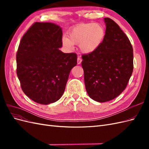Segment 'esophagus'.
I'll list each match as a JSON object with an SVG mask.
<instances>
[{"instance_id": "1", "label": "esophagus", "mask_w": 149, "mask_h": 149, "mask_svg": "<svg viewBox=\"0 0 149 149\" xmlns=\"http://www.w3.org/2000/svg\"><path fill=\"white\" fill-rule=\"evenodd\" d=\"M81 61H82L81 58L80 57H78V59H77V63H78V65H80L81 63Z\"/></svg>"}]
</instances>
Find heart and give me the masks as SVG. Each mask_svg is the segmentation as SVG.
I'll return each mask as SVG.
<instances>
[{
    "label": "heart",
    "mask_w": 149,
    "mask_h": 149,
    "mask_svg": "<svg viewBox=\"0 0 149 149\" xmlns=\"http://www.w3.org/2000/svg\"><path fill=\"white\" fill-rule=\"evenodd\" d=\"M104 37L105 30L102 25L86 23L74 26L68 33V38H63L62 42L68 49H71L75 45H79L82 53L90 54L100 47Z\"/></svg>",
    "instance_id": "1"
}]
</instances>
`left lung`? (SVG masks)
Segmentation results:
<instances>
[{
    "label": "left lung",
    "instance_id": "obj_1",
    "mask_svg": "<svg viewBox=\"0 0 149 149\" xmlns=\"http://www.w3.org/2000/svg\"><path fill=\"white\" fill-rule=\"evenodd\" d=\"M104 38L95 52L82 55L86 91L100 102L118 97L127 86L133 71V48L119 26L104 18Z\"/></svg>",
    "mask_w": 149,
    "mask_h": 149
}]
</instances>
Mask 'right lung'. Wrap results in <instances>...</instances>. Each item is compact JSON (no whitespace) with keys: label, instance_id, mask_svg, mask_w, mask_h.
<instances>
[{"label":"right lung","instance_id":"obj_1","mask_svg":"<svg viewBox=\"0 0 149 149\" xmlns=\"http://www.w3.org/2000/svg\"><path fill=\"white\" fill-rule=\"evenodd\" d=\"M62 30L52 23L35 22L22 37L18 48L17 74L22 91L31 100L49 104L64 93L77 55L65 53Z\"/></svg>","mask_w":149,"mask_h":149}]
</instances>
